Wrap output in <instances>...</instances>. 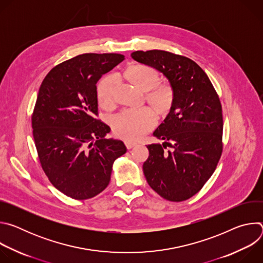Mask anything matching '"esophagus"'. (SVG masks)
Instances as JSON below:
<instances>
[{
	"instance_id": "34e87169",
	"label": "esophagus",
	"mask_w": 263,
	"mask_h": 263,
	"mask_svg": "<svg viewBox=\"0 0 263 263\" xmlns=\"http://www.w3.org/2000/svg\"><path fill=\"white\" fill-rule=\"evenodd\" d=\"M125 143H126V146H127L128 148H132L133 146L137 145V142H135V141H132V140H129V139L125 140Z\"/></svg>"
}]
</instances>
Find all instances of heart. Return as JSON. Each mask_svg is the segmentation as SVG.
<instances>
[{
    "label": "heart",
    "mask_w": 263,
    "mask_h": 263,
    "mask_svg": "<svg viewBox=\"0 0 263 263\" xmlns=\"http://www.w3.org/2000/svg\"><path fill=\"white\" fill-rule=\"evenodd\" d=\"M126 76L140 89L148 90V99L159 111H167L174 100V92L168 84L157 83V71L146 65H133L126 71ZM118 78L110 74L104 78L98 88L99 101L104 106H111L115 103V89ZM155 87L153 88V86ZM158 115L151 107L128 108L122 110L112 119V128L117 135L125 139H138L151 131L157 124Z\"/></svg>",
    "instance_id": "heart-1"
}]
</instances>
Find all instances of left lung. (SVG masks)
Segmentation results:
<instances>
[{"label":"left lung","mask_w":263,"mask_h":263,"mask_svg":"<svg viewBox=\"0 0 263 263\" xmlns=\"http://www.w3.org/2000/svg\"><path fill=\"white\" fill-rule=\"evenodd\" d=\"M131 57L168 80L174 100L153 135L162 144L146 145L142 168L148 185L163 199L181 202L195 196L211 177L222 152V114L206 72L192 59L166 51H136ZM171 146V152L164 149Z\"/></svg>","instance_id":"obj_1"}]
</instances>
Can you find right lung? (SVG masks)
I'll use <instances>...</instances> for the list:
<instances>
[{
    "instance_id": "1",
    "label": "right lung",
    "mask_w": 263,
    "mask_h": 263,
    "mask_svg": "<svg viewBox=\"0 0 263 263\" xmlns=\"http://www.w3.org/2000/svg\"><path fill=\"white\" fill-rule=\"evenodd\" d=\"M124 59L78 55L52 68L40 87L32 115L35 146L50 182L71 199L102 193L115 160L127 152L122 140L106 138L110 127L96 119L97 82Z\"/></svg>"
}]
</instances>
